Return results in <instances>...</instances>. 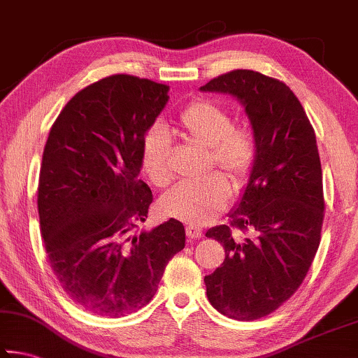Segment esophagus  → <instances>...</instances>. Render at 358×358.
Wrapping results in <instances>:
<instances>
[{
    "mask_svg": "<svg viewBox=\"0 0 358 358\" xmlns=\"http://www.w3.org/2000/svg\"><path fill=\"white\" fill-rule=\"evenodd\" d=\"M186 235H187V238L197 240V238L202 237L203 232H202L201 227L194 226V224H187V226H186Z\"/></svg>",
    "mask_w": 358,
    "mask_h": 358,
    "instance_id": "esophagus-1",
    "label": "esophagus"
}]
</instances>
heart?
Instances as JSON below:
<instances>
[{"label":"heart","mask_w":358,"mask_h":358,"mask_svg":"<svg viewBox=\"0 0 358 358\" xmlns=\"http://www.w3.org/2000/svg\"><path fill=\"white\" fill-rule=\"evenodd\" d=\"M177 136L192 147L207 148V167H216L241 185L252 171L257 156V141L246 124H232V117L226 107L208 99H197L180 112L177 123L171 128ZM169 136L155 126L143 137L142 167L151 183L166 186L171 181L167 166ZM230 186L220 173H210L199 183H181L167 191L159 201L162 215L186 222L203 224L227 207Z\"/></svg>","instance_id":"b5f03b06"}]
</instances>
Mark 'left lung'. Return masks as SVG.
<instances>
[{"mask_svg": "<svg viewBox=\"0 0 358 358\" xmlns=\"http://www.w3.org/2000/svg\"><path fill=\"white\" fill-rule=\"evenodd\" d=\"M201 90L240 99L257 141L230 224L205 234L226 251L220 268L205 276L207 296L230 319H260L295 294L320 243L325 202L316 134L299 98L278 78L237 69Z\"/></svg>", "mask_w": 358, "mask_h": 358, "instance_id": "8db88e82", "label": "left lung"}]
</instances>
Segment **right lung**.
I'll return each instance as SVG.
<instances>
[{"mask_svg": "<svg viewBox=\"0 0 358 358\" xmlns=\"http://www.w3.org/2000/svg\"><path fill=\"white\" fill-rule=\"evenodd\" d=\"M169 90L108 76L78 92L48 132L38 186L47 259L69 299L98 316L148 305L169 260L185 248V227L173 217L134 234L153 202L138 177L142 142Z\"/></svg>", "mask_w": 358, "mask_h": 358, "instance_id": "add662e5", "label": "right lung"}]
</instances>
